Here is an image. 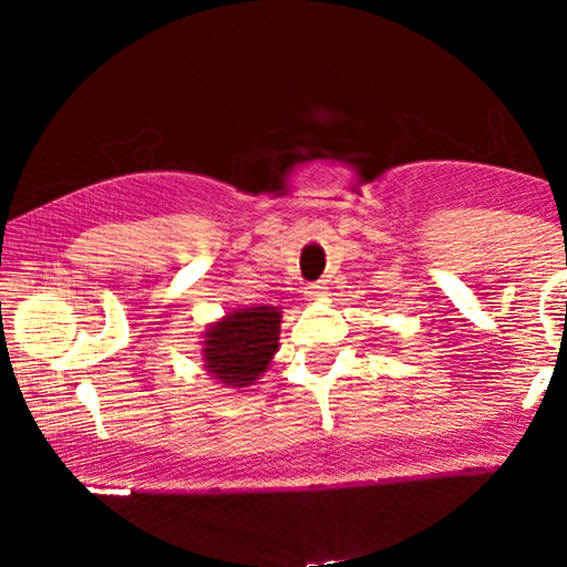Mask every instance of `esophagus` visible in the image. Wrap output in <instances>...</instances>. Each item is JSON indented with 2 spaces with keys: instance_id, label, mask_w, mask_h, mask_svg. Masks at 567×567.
Masks as SVG:
<instances>
[{
  "instance_id": "34e87169",
  "label": "esophagus",
  "mask_w": 567,
  "mask_h": 567,
  "mask_svg": "<svg viewBox=\"0 0 567 567\" xmlns=\"http://www.w3.org/2000/svg\"><path fill=\"white\" fill-rule=\"evenodd\" d=\"M324 293H328V291H324L322 284H309L307 291H305V297H307L309 301H317V299H322Z\"/></svg>"
}]
</instances>
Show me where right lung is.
<instances>
[{"mask_svg":"<svg viewBox=\"0 0 567 567\" xmlns=\"http://www.w3.org/2000/svg\"><path fill=\"white\" fill-rule=\"evenodd\" d=\"M281 312L276 307H245L229 312L206 332L208 374L227 386L252 384L278 351Z\"/></svg>","mask_w":567,"mask_h":567,"instance_id":"1","label":"right lung"}]
</instances>
